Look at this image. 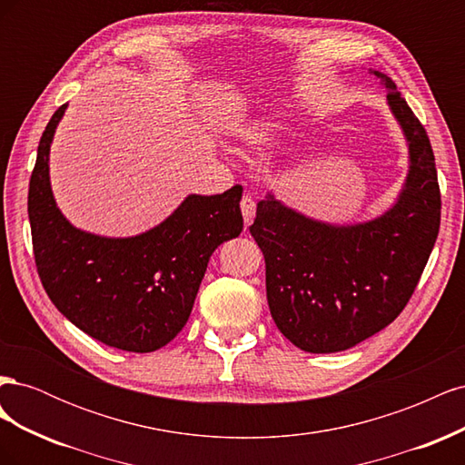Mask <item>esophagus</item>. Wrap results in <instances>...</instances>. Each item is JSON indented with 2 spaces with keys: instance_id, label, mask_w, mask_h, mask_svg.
Here are the masks:
<instances>
[{
  "instance_id": "1",
  "label": "esophagus",
  "mask_w": 465,
  "mask_h": 465,
  "mask_svg": "<svg viewBox=\"0 0 465 465\" xmlns=\"http://www.w3.org/2000/svg\"><path fill=\"white\" fill-rule=\"evenodd\" d=\"M241 211H242V217H244V223L250 224L252 219H254V213H256V202L252 200V195H242L241 200Z\"/></svg>"
}]
</instances>
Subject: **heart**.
Masks as SVG:
<instances>
[{"label": "heart", "instance_id": "1", "mask_svg": "<svg viewBox=\"0 0 465 465\" xmlns=\"http://www.w3.org/2000/svg\"><path fill=\"white\" fill-rule=\"evenodd\" d=\"M263 128H265L263 124H256V125H252V128H244L241 132V137L244 139V142H248V143H260L262 139H263V135H265Z\"/></svg>", "mask_w": 465, "mask_h": 465}]
</instances>
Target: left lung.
<instances>
[{"mask_svg":"<svg viewBox=\"0 0 465 465\" xmlns=\"http://www.w3.org/2000/svg\"><path fill=\"white\" fill-rule=\"evenodd\" d=\"M388 104L410 143L400 200L369 223L308 219L272 193L250 232L265 260L267 304L279 331L308 353L353 347L396 320L423 273L440 229V188L427 130L388 75Z\"/></svg>","mask_w":465,"mask_h":465,"instance_id":"8db88e82","label":"left lung"}]
</instances>
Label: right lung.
I'll return each mask as SVG.
<instances>
[{
	"label": "right lung",
	"mask_w": 465,
	"mask_h": 465,
	"mask_svg": "<svg viewBox=\"0 0 465 465\" xmlns=\"http://www.w3.org/2000/svg\"><path fill=\"white\" fill-rule=\"evenodd\" d=\"M67 104L40 137L29 184V219L38 277L54 306L93 340L151 353L186 326L207 262L242 231V186L188 195L159 227L132 238L75 229L55 207L48 153Z\"/></svg>",
	"instance_id": "add662e5"
}]
</instances>
